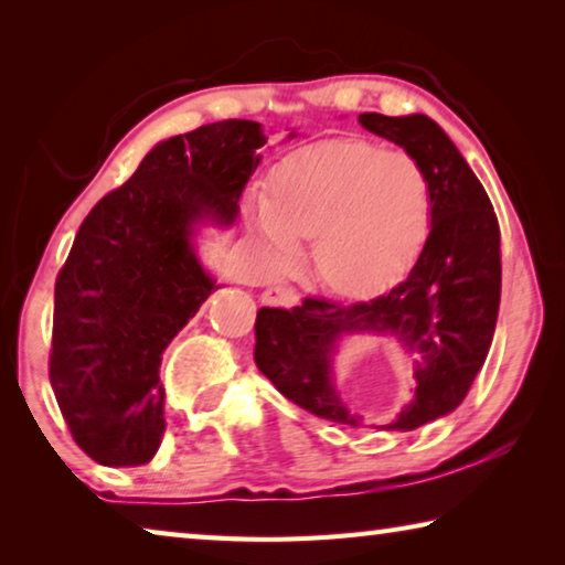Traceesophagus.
<instances>
[{
    "mask_svg": "<svg viewBox=\"0 0 565 565\" xmlns=\"http://www.w3.org/2000/svg\"><path fill=\"white\" fill-rule=\"evenodd\" d=\"M262 301L269 303V306H286V309H289V306H296V301H299V296H296V291L291 289V286L276 284V286H269V289L262 294Z\"/></svg>",
    "mask_w": 565,
    "mask_h": 565,
    "instance_id": "obj_1",
    "label": "esophagus"
}]
</instances>
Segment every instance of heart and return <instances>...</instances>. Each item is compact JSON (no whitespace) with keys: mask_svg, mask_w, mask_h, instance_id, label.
<instances>
[{"mask_svg":"<svg viewBox=\"0 0 565 565\" xmlns=\"http://www.w3.org/2000/svg\"><path fill=\"white\" fill-rule=\"evenodd\" d=\"M431 179L406 149L347 139L296 151L256 194L252 224L269 269H286L313 234V266L331 289L371 294L396 281L431 224Z\"/></svg>","mask_w":565,"mask_h":565,"instance_id":"1","label":"heart"}]
</instances>
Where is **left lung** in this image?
I'll return each mask as SVG.
<instances>
[{"mask_svg": "<svg viewBox=\"0 0 565 565\" xmlns=\"http://www.w3.org/2000/svg\"><path fill=\"white\" fill-rule=\"evenodd\" d=\"M363 129L411 151L431 179V232L414 269L371 301L306 296L294 309L256 313L254 361L262 374L313 416L359 426L331 384L341 333H391L418 353L411 404L388 431L441 418L461 404L489 356L501 303V228L491 199L454 141L424 114H359Z\"/></svg>", "mask_w": 565, "mask_h": 565, "instance_id": "1", "label": "left lung"}]
</instances>
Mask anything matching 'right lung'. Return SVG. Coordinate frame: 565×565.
<instances>
[{
  "label": "right lung",
  "mask_w": 565,
  "mask_h": 565,
  "mask_svg": "<svg viewBox=\"0 0 565 565\" xmlns=\"http://www.w3.org/2000/svg\"><path fill=\"white\" fill-rule=\"evenodd\" d=\"M224 119L161 141L84 218L54 284L50 381L74 444L102 466H141L164 436L161 353L216 281L196 224L228 226L264 147Z\"/></svg>",
  "instance_id": "add662e5"
}]
</instances>
